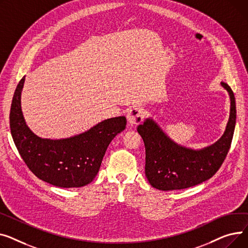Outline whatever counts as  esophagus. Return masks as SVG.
<instances>
[{
    "instance_id": "obj_1",
    "label": "esophagus",
    "mask_w": 248,
    "mask_h": 248,
    "mask_svg": "<svg viewBox=\"0 0 248 248\" xmlns=\"http://www.w3.org/2000/svg\"><path fill=\"white\" fill-rule=\"evenodd\" d=\"M144 112L141 108H132L127 113V119L130 125H138L143 121Z\"/></svg>"
}]
</instances>
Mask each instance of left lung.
Masks as SVG:
<instances>
[{"instance_id":"8db88e82","label":"left lung","mask_w":248,"mask_h":248,"mask_svg":"<svg viewBox=\"0 0 248 248\" xmlns=\"http://www.w3.org/2000/svg\"><path fill=\"white\" fill-rule=\"evenodd\" d=\"M230 96V116L223 136L209 147L187 149L171 141L151 119L137 128L144 144L145 174L149 183L159 190H177L211 178L224 162L233 137L236 107L230 87L221 82Z\"/></svg>"}]
</instances>
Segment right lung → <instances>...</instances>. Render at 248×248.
Returning a JSON list of instances; mask_svg holds the SVG:
<instances>
[{
    "label": "right lung",
    "instance_id": "obj_1",
    "mask_svg": "<svg viewBox=\"0 0 248 248\" xmlns=\"http://www.w3.org/2000/svg\"><path fill=\"white\" fill-rule=\"evenodd\" d=\"M24 82L25 77L15 91L10 112L12 137L24 162L39 179L54 186L71 188L91 183L108 145L126 128V118L120 116L104 120L87 132L67 139H42L28 128L23 117Z\"/></svg>",
    "mask_w": 248,
    "mask_h": 248
}]
</instances>
